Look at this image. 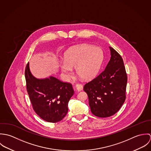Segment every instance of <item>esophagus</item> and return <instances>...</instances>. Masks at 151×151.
Instances as JSON below:
<instances>
[{"mask_svg":"<svg viewBox=\"0 0 151 151\" xmlns=\"http://www.w3.org/2000/svg\"><path fill=\"white\" fill-rule=\"evenodd\" d=\"M76 88L78 91H81L83 89V86L81 84H77L76 85Z\"/></svg>","mask_w":151,"mask_h":151,"instance_id":"1","label":"esophagus"}]
</instances>
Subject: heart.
<instances>
[{
    "mask_svg": "<svg viewBox=\"0 0 151 151\" xmlns=\"http://www.w3.org/2000/svg\"><path fill=\"white\" fill-rule=\"evenodd\" d=\"M64 59L59 67L66 78L72 76V68L76 67L79 77L89 80L95 77L99 70L104 59V53L99 47L84 44L66 52Z\"/></svg>",
    "mask_w": 151,
    "mask_h": 151,
    "instance_id": "obj_1",
    "label": "heart"
}]
</instances>
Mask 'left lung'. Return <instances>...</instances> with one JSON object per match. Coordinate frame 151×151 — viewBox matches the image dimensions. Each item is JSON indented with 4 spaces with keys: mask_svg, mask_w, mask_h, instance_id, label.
<instances>
[{
    "mask_svg": "<svg viewBox=\"0 0 151 151\" xmlns=\"http://www.w3.org/2000/svg\"><path fill=\"white\" fill-rule=\"evenodd\" d=\"M109 48L111 57L105 69L84 86L91 111L99 117L114 114L126 99L127 76L124 62L117 51Z\"/></svg>",
    "mask_w": 151,
    "mask_h": 151,
    "instance_id": "left-lung-1",
    "label": "left lung"
}]
</instances>
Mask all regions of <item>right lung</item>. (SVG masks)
Here are the masks:
<instances>
[{
	"label": "right lung",
	"mask_w": 151,
	"mask_h": 151,
	"mask_svg": "<svg viewBox=\"0 0 151 151\" xmlns=\"http://www.w3.org/2000/svg\"><path fill=\"white\" fill-rule=\"evenodd\" d=\"M25 77L27 90L35 113L47 122L61 121L67 113L68 102L74 94L72 85L53 76L37 78L30 71L29 63Z\"/></svg>",
	"instance_id": "add662e5"
}]
</instances>
